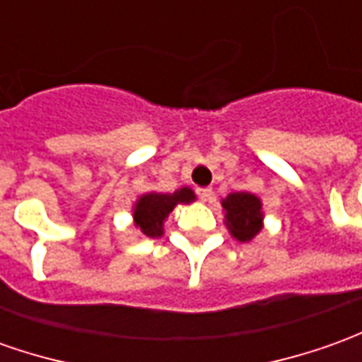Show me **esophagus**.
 <instances>
[{"label": "esophagus", "mask_w": 362, "mask_h": 362, "mask_svg": "<svg viewBox=\"0 0 362 362\" xmlns=\"http://www.w3.org/2000/svg\"><path fill=\"white\" fill-rule=\"evenodd\" d=\"M196 194H198V198H200L202 202H212L214 200L212 188H198V190H196Z\"/></svg>", "instance_id": "obj_1"}]
</instances>
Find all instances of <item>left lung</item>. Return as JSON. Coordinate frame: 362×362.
Returning <instances> with one entry per match:
<instances>
[{
    "label": "left lung",
    "instance_id": "obj_1",
    "mask_svg": "<svg viewBox=\"0 0 362 362\" xmlns=\"http://www.w3.org/2000/svg\"><path fill=\"white\" fill-rule=\"evenodd\" d=\"M228 228L235 240L250 242L262 230V202L253 194L235 192L222 202Z\"/></svg>",
    "mask_w": 362,
    "mask_h": 362
}]
</instances>
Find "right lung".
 <instances>
[{"mask_svg": "<svg viewBox=\"0 0 362 362\" xmlns=\"http://www.w3.org/2000/svg\"><path fill=\"white\" fill-rule=\"evenodd\" d=\"M196 198L190 188H182L174 194H146L134 210V222L148 238L162 235V222L174 210L176 204H188Z\"/></svg>", "mask_w": 362, "mask_h": 362, "instance_id": "1", "label": "right lung"}]
</instances>
